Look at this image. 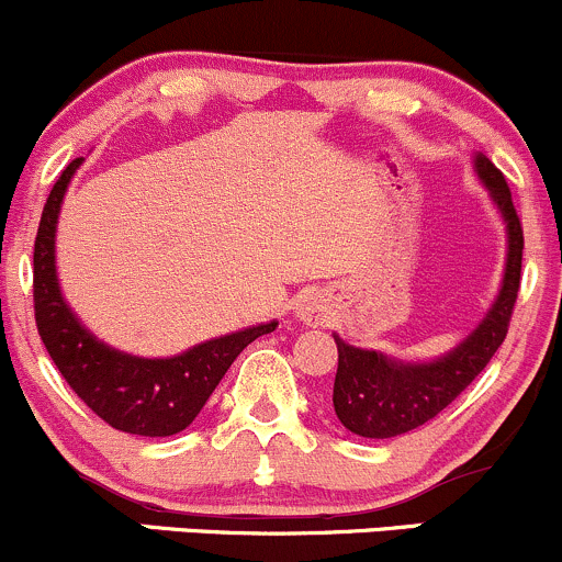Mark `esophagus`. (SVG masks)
I'll return each mask as SVG.
<instances>
[{
  "instance_id": "esophagus-1",
  "label": "esophagus",
  "mask_w": 562,
  "mask_h": 562,
  "mask_svg": "<svg viewBox=\"0 0 562 562\" xmlns=\"http://www.w3.org/2000/svg\"><path fill=\"white\" fill-rule=\"evenodd\" d=\"M294 313H297L300 322L311 324V327L327 322V305H324V300L318 297V294H313V292L297 300V311H294Z\"/></svg>"
}]
</instances>
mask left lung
<instances>
[{"label":"left lung","instance_id":"8db88e82","mask_svg":"<svg viewBox=\"0 0 562 562\" xmlns=\"http://www.w3.org/2000/svg\"><path fill=\"white\" fill-rule=\"evenodd\" d=\"M474 168L476 177L491 190L493 203L506 222V238H509L504 283H501L496 303L467 340L458 342L450 353L424 361V364L396 361L378 351L353 348L335 335L337 375L331 404L340 424L359 437H400L437 418L485 370L509 331L512 311L520 292L522 225L504 173L485 155H476Z\"/></svg>","mask_w":562,"mask_h":562}]
</instances>
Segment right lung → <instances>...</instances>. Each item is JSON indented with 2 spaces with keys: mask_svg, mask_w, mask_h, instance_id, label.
<instances>
[{
  "mask_svg": "<svg viewBox=\"0 0 562 562\" xmlns=\"http://www.w3.org/2000/svg\"><path fill=\"white\" fill-rule=\"evenodd\" d=\"M80 162L82 158L71 160L53 184L34 240V318L40 337L71 391L101 420L138 437H171L198 418L235 356L273 331L279 322L214 337L171 359H142L95 340L66 305L56 276L58 211Z\"/></svg>",
  "mask_w": 562,
  "mask_h": 562,
  "instance_id": "add662e5",
  "label": "right lung"
}]
</instances>
